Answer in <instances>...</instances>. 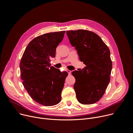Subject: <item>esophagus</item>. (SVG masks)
<instances>
[{
  "label": "esophagus",
  "instance_id": "1",
  "mask_svg": "<svg viewBox=\"0 0 133 133\" xmlns=\"http://www.w3.org/2000/svg\"><path fill=\"white\" fill-rule=\"evenodd\" d=\"M67 72L68 73L69 75H70V74H71V71H70V70H69L68 69V70H67Z\"/></svg>",
  "mask_w": 133,
  "mask_h": 133
}]
</instances>
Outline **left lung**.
<instances>
[{
  "instance_id": "8db88e82",
  "label": "left lung",
  "mask_w": 133,
  "mask_h": 133,
  "mask_svg": "<svg viewBox=\"0 0 133 133\" xmlns=\"http://www.w3.org/2000/svg\"><path fill=\"white\" fill-rule=\"evenodd\" d=\"M66 34L71 45L77 50L80 61L86 66L72 72L77 99L84 105L95 103L104 95L110 80V50L94 32L79 29L67 31Z\"/></svg>"
}]
</instances>
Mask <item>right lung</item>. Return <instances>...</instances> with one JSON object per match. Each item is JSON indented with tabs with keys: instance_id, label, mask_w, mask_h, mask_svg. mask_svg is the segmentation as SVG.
I'll return each mask as SVG.
<instances>
[{
	"instance_id": "obj_1",
	"label": "right lung",
	"mask_w": 133,
	"mask_h": 133,
	"mask_svg": "<svg viewBox=\"0 0 133 133\" xmlns=\"http://www.w3.org/2000/svg\"><path fill=\"white\" fill-rule=\"evenodd\" d=\"M65 31L49 32L38 36L27 46L20 63L23 84L31 98L45 106L61 101L67 71L50 66L56 49L62 41Z\"/></svg>"
}]
</instances>
